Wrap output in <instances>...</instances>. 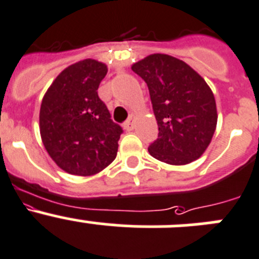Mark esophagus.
<instances>
[{
	"mask_svg": "<svg viewBox=\"0 0 259 259\" xmlns=\"http://www.w3.org/2000/svg\"><path fill=\"white\" fill-rule=\"evenodd\" d=\"M134 121H135V116L134 115H130L129 118H127V121L124 124V129L126 132H132L134 129Z\"/></svg>",
	"mask_w": 259,
	"mask_h": 259,
	"instance_id": "34e87169",
	"label": "esophagus"
}]
</instances>
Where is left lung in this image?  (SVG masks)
<instances>
[{
    "mask_svg": "<svg viewBox=\"0 0 259 259\" xmlns=\"http://www.w3.org/2000/svg\"><path fill=\"white\" fill-rule=\"evenodd\" d=\"M132 70L147 83L158 125V138L148 147L152 157L168 165L199 158L217 125L216 101L206 80L176 57L153 53Z\"/></svg>",
    "mask_w": 259,
    "mask_h": 259,
    "instance_id": "obj_1",
    "label": "left lung"
}]
</instances>
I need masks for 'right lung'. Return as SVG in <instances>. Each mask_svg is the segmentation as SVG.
<instances>
[{
  "mask_svg": "<svg viewBox=\"0 0 259 259\" xmlns=\"http://www.w3.org/2000/svg\"><path fill=\"white\" fill-rule=\"evenodd\" d=\"M106 74L105 64L83 60L60 72L43 97V146L56 165L71 175L98 174L117 154L122 129L111 120L97 92Z\"/></svg>",
  "mask_w": 259,
  "mask_h": 259,
  "instance_id": "obj_1",
  "label": "right lung"
}]
</instances>
